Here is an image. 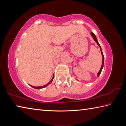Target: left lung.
I'll use <instances>...</instances> for the list:
<instances>
[{"label":"left lung","mask_w":126,"mask_h":126,"mask_svg":"<svg viewBox=\"0 0 126 126\" xmlns=\"http://www.w3.org/2000/svg\"><path fill=\"white\" fill-rule=\"evenodd\" d=\"M91 34L92 37H93V39L94 40V41L97 43V44H98V46L99 47L100 50L101 51V54H102V58H103V59H102V64L101 68V69H100V70H99V71L98 73H97V76L99 77V76L100 75V74H101V73L102 70V69H103V65H104V55H103V52H102V49H101V46L99 45V43H98V42L97 39L96 37H95V34H94L93 32H91Z\"/></svg>","instance_id":"obj_1"}]
</instances>
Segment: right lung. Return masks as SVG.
<instances>
[{
    "label": "right lung",
    "mask_w": 126,
    "mask_h": 126,
    "mask_svg": "<svg viewBox=\"0 0 126 126\" xmlns=\"http://www.w3.org/2000/svg\"><path fill=\"white\" fill-rule=\"evenodd\" d=\"M53 78H54V76H53V77L52 79H51V80L50 81V82H49V83H48L46 85H44V86H39V87H34V86H31V85H30V86H31L32 87H33V88H35V89H39L43 88H44V87H47V86H48L49 84H50L51 83H52V82L53 80Z\"/></svg>",
    "instance_id": "add662e5"
}]
</instances>
